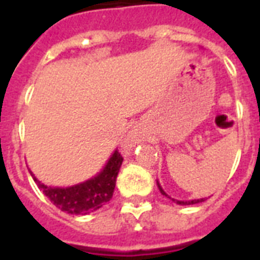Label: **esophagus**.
I'll use <instances>...</instances> for the list:
<instances>
[{
	"instance_id": "obj_1",
	"label": "esophagus",
	"mask_w": 260,
	"mask_h": 260,
	"mask_svg": "<svg viewBox=\"0 0 260 260\" xmlns=\"http://www.w3.org/2000/svg\"><path fill=\"white\" fill-rule=\"evenodd\" d=\"M129 142H134V138H129Z\"/></svg>"
}]
</instances>
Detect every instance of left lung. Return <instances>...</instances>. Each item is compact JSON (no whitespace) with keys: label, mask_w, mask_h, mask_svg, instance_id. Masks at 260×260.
Segmentation results:
<instances>
[{"label":"left lung","mask_w":260,"mask_h":260,"mask_svg":"<svg viewBox=\"0 0 260 260\" xmlns=\"http://www.w3.org/2000/svg\"><path fill=\"white\" fill-rule=\"evenodd\" d=\"M158 187L159 190H160V193L163 194V196H166V197H169L166 193H165V190L162 189V186L159 185V182H158ZM171 198V197H169ZM173 201H175L178 204V205H194V204H198V202H202V201H205V198H201V200H191V201H178V200H174V198H171Z\"/></svg>","instance_id":"8db88e82"}]
</instances>
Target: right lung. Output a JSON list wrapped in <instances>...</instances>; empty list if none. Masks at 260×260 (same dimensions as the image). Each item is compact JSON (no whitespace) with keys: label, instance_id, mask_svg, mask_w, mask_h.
<instances>
[{"label":"right lung","instance_id":"right-lung-1","mask_svg":"<svg viewBox=\"0 0 260 260\" xmlns=\"http://www.w3.org/2000/svg\"><path fill=\"white\" fill-rule=\"evenodd\" d=\"M121 163V154L116 150L101 173L86 182L70 187H51L38 181L32 173L30 175L38 183L39 189L43 190V193L56 208L70 214H87L110 201Z\"/></svg>","mask_w":260,"mask_h":260}]
</instances>
